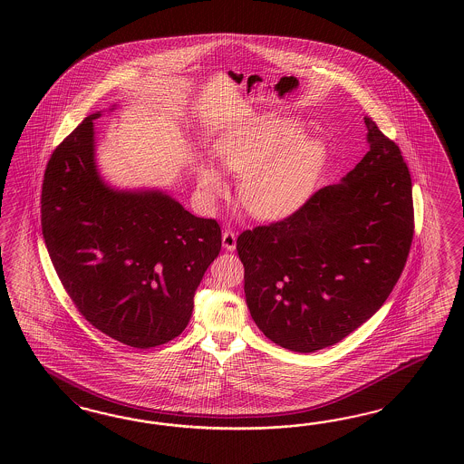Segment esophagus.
Returning <instances> with one entry per match:
<instances>
[{
  "mask_svg": "<svg viewBox=\"0 0 464 464\" xmlns=\"http://www.w3.org/2000/svg\"><path fill=\"white\" fill-rule=\"evenodd\" d=\"M223 246L227 252H233L237 248V235L233 229H225L223 233Z\"/></svg>",
  "mask_w": 464,
  "mask_h": 464,
  "instance_id": "34e87169",
  "label": "esophagus"
}]
</instances>
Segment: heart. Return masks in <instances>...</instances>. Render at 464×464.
Returning a JSON list of instances; mask_svg holds the SVG:
<instances>
[{
    "mask_svg": "<svg viewBox=\"0 0 464 464\" xmlns=\"http://www.w3.org/2000/svg\"><path fill=\"white\" fill-rule=\"evenodd\" d=\"M219 163L243 177L239 198L258 219H282L301 209L314 194L324 169V142L304 136L301 122L276 113L253 117L216 146ZM206 197L226 192L223 175L211 165L198 169Z\"/></svg>",
    "mask_w": 464,
    "mask_h": 464,
    "instance_id": "heart-1",
    "label": "heart"
}]
</instances>
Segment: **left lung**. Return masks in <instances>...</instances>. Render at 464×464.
<instances>
[{"instance_id":"left-lung-1","label":"left lung","mask_w":464,"mask_h":464,"mask_svg":"<svg viewBox=\"0 0 464 464\" xmlns=\"http://www.w3.org/2000/svg\"><path fill=\"white\" fill-rule=\"evenodd\" d=\"M369 151L295 214L237 239L253 322L284 349L330 347L392 295L413 239L411 179L398 144L364 117Z\"/></svg>"}]
</instances>
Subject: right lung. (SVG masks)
Listing matches in <instances>:
<instances>
[{
  "instance_id": "add662e5",
  "label": "right lung",
  "mask_w": 464,
  "mask_h": 464,
  "mask_svg": "<svg viewBox=\"0 0 464 464\" xmlns=\"http://www.w3.org/2000/svg\"><path fill=\"white\" fill-rule=\"evenodd\" d=\"M97 117H86L47 161L44 239L84 320L121 343L150 349L190 322L197 287L221 250V227L163 192H121L102 182Z\"/></svg>"
}]
</instances>
